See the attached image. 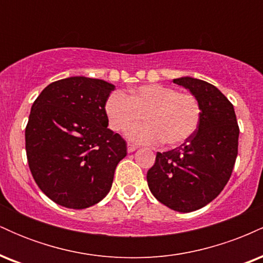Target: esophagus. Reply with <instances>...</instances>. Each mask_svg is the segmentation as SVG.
Instances as JSON below:
<instances>
[{"instance_id":"1","label":"esophagus","mask_w":263,"mask_h":263,"mask_svg":"<svg viewBox=\"0 0 263 263\" xmlns=\"http://www.w3.org/2000/svg\"><path fill=\"white\" fill-rule=\"evenodd\" d=\"M136 149H137V146H135V144H131V143H127V151H128V152H135Z\"/></svg>"}]
</instances>
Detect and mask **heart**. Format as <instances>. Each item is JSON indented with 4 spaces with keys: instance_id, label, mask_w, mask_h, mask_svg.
Here are the masks:
<instances>
[{
    "instance_id": "obj_1",
    "label": "heart",
    "mask_w": 263,
    "mask_h": 263,
    "mask_svg": "<svg viewBox=\"0 0 263 263\" xmlns=\"http://www.w3.org/2000/svg\"><path fill=\"white\" fill-rule=\"evenodd\" d=\"M105 110L111 129L120 132L145 117L146 122L133 126L126 135L137 143L162 141L167 147L183 144L197 132L201 120L198 98L177 87L149 84L134 89L128 96L112 92Z\"/></svg>"
}]
</instances>
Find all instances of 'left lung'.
Here are the masks:
<instances>
[{
	"instance_id": "1",
	"label": "left lung",
	"mask_w": 263,
	"mask_h": 263,
	"mask_svg": "<svg viewBox=\"0 0 263 263\" xmlns=\"http://www.w3.org/2000/svg\"><path fill=\"white\" fill-rule=\"evenodd\" d=\"M173 83L198 98L200 125L179 147L157 152L147 182L157 200L176 211L190 213L214 200L230 179L240 128L234 106L218 87L189 77Z\"/></svg>"
}]
</instances>
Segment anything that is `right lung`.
<instances>
[{
  "label": "right lung",
  "mask_w": 263,
  "mask_h": 263,
  "mask_svg": "<svg viewBox=\"0 0 263 263\" xmlns=\"http://www.w3.org/2000/svg\"><path fill=\"white\" fill-rule=\"evenodd\" d=\"M115 85L71 77L49 84L33 102L26 126L29 170L54 203L85 209L102 200L126 141L107 128L106 100Z\"/></svg>",
  "instance_id": "right-lung-1"
}]
</instances>
